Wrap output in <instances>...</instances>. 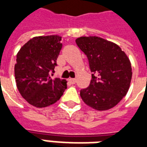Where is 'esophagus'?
<instances>
[{
	"instance_id": "34e87169",
	"label": "esophagus",
	"mask_w": 147,
	"mask_h": 147,
	"mask_svg": "<svg viewBox=\"0 0 147 147\" xmlns=\"http://www.w3.org/2000/svg\"><path fill=\"white\" fill-rule=\"evenodd\" d=\"M68 81H69V83H70L71 84H75V83H76V79H69Z\"/></svg>"
}]
</instances>
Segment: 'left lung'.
I'll use <instances>...</instances> for the list:
<instances>
[{
    "mask_svg": "<svg viewBox=\"0 0 147 147\" xmlns=\"http://www.w3.org/2000/svg\"><path fill=\"white\" fill-rule=\"evenodd\" d=\"M76 42L86 55L92 72L90 86L80 90L83 101L96 110L113 108L129 90V58L119 45L100 37H80Z\"/></svg>",
    "mask_w": 147,
    "mask_h": 147,
    "instance_id": "8db88e82",
    "label": "left lung"
}]
</instances>
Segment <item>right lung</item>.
I'll list each match as a JSON object with an SVG mask.
<instances>
[{"label":"right lung","instance_id":"right-lung-1","mask_svg":"<svg viewBox=\"0 0 147 147\" xmlns=\"http://www.w3.org/2000/svg\"><path fill=\"white\" fill-rule=\"evenodd\" d=\"M61 41L59 35L34 37L16 55V86L22 97L37 108L54 104L67 88L65 80L51 78L62 48Z\"/></svg>","mask_w":147,"mask_h":147}]
</instances>
